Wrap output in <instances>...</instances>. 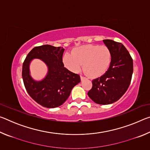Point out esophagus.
<instances>
[{"label":"esophagus","instance_id":"1","mask_svg":"<svg viewBox=\"0 0 150 150\" xmlns=\"http://www.w3.org/2000/svg\"><path fill=\"white\" fill-rule=\"evenodd\" d=\"M85 77H84V76H83V75H81V81H83L84 79H85Z\"/></svg>","mask_w":150,"mask_h":150}]
</instances>
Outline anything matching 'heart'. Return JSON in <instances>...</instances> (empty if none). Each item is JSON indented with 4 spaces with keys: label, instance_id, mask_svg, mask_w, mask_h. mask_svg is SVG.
Masks as SVG:
<instances>
[{
    "label": "heart",
    "instance_id": "b5f03b06",
    "mask_svg": "<svg viewBox=\"0 0 150 150\" xmlns=\"http://www.w3.org/2000/svg\"><path fill=\"white\" fill-rule=\"evenodd\" d=\"M112 55L105 45H85L75 48L73 54L66 53L63 63L69 71L77 73L83 64V69L91 78L98 77L107 71Z\"/></svg>",
    "mask_w": 150,
    "mask_h": 150
}]
</instances>
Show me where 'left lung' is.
Here are the masks:
<instances>
[{
	"instance_id": "left-lung-1",
	"label": "left lung",
	"mask_w": 150,
	"mask_h": 150,
	"mask_svg": "<svg viewBox=\"0 0 150 150\" xmlns=\"http://www.w3.org/2000/svg\"><path fill=\"white\" fill-rule=\"evenodd\" d=\"M103 42L111 52V63L105 74L92 81L88 96L96 104L110 105L120 99L128 89L133 73V60L121 43L112 40H104Z\"/></svg>"
}]
</instances>
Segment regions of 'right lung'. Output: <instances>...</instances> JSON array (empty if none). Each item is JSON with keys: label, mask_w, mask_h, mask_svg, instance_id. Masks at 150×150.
Listing matches in <instances>:
<instances>
[{"label": "right lung", "mask_w": 150, "mask_h": 150, "mask_svg": "<svg viewBox=\"0 0 150 150\" xmlns=\"http://www.w3.org/2000/svg\"><path fill=\"white\" fill-rule=\"evenodd\" d=\"M63 47L44 45L30 51L22 65V79L29 95L35 102L46 108H56L69 97L72 88L81 82L80 76L64 67ZM34 59L42 60L48 67V73L42 80H34L29 65Z\"/></svg>", "instance_id": "obj_1"}]
</instances>
